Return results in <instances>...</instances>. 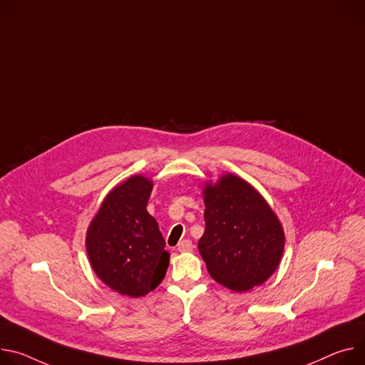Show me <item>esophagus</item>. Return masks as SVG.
<instances>
[{"label":"esophagus","mask_w":365,"mask_h":365,"mask_svg":"<svg viewBox=\"0 0 365 365\" xmlns=\"http://www.w3.org/2000/svg\"><path fill=\"white\" fill-rule=\"evenodd\" d=\"M193 249V245L190 240H182L179 245H178V250L179 252H190Z\"/></svg>","instance_id":"34e87169"}]
</instances>
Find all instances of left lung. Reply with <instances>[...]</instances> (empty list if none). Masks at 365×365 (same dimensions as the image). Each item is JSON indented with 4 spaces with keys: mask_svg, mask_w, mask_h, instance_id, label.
Returning <instances> with one entry per match:
<instances>
[{
    "mask_svg": "<svg viewBox=\"0 0 365 365\" xmlns=\"http://www.w3.org/2000/svg\"><path fill=\"white\" fill-rule=\"evenodd\" d=\"M205 233L197 249L210 275L233 291L267 281L284 252V231L267 201L245 180L227 175L207 185Z\"/></svg>",
    "mask_w": 365,
    "mask_h": 365,
    "instance_id": "1",
    "label": "left lung"
}]
</instances>
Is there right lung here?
Masks as SVG:
<instances>
[{
  "label": "right lung",
  "mask_w": 365,
  "mask_h": 365,
  "mask_svg": "<svg viewBox=\"0 0 365 365\" xmlns=\"http://www.w3.org/2000/svg\"><path fill=\"white\" fill-rule=\"evenodd\" d=\"M153 183L132 176L103 201L87 231V253L97 277L122 295L143 297L169 267V253L147 204Z\"/></svg>",
  "instance_id": "obj_1"
}]
</instances>
